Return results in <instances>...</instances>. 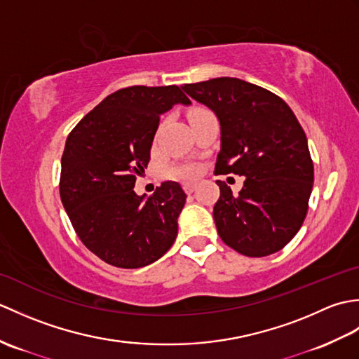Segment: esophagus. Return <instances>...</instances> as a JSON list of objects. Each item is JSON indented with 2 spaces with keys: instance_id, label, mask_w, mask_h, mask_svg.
<instances>
[{
  "instance_id": "34e87169",
  "label": "esophagus",
  "mask_w": 359,
  "mask_h": 359,
  "mask_svg": "<svg viewBox=\"0 0 359 359\" xmlns=\"http://www.w3.org/2000/svg\"><path fill=\"white\" fill-rule=\"evenodd\" d=\"M184 189H185V193L191 194V193L196 191V184H193V182H185V184H184Z\"/></svg>"
}]
</instances>
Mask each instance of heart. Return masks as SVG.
I'll return each mask as SVG.
<instances>
[{
	"label": "heart",
	"instance_id": "1",
	"mask_svg": "<svg viewBox=\"0 0 359 359\" xmlns=\"http://www.w3.org/2000/svg\"><path fill=\"white\" fill-rule=\"evenodd\" d=\"M203 108H196L191 112H189V116H193L194 112L197 111H202ZM188 116V117H189ZM175 175H180V177H193V175L197 174V168L196 166H184V168H177V170H174Z\"/></svg>",
	"mask_w": 359,
	"mask_h": 359
}]
</instances>
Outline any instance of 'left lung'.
I'll return each mask as SVG.
<instances>
[{
  "label": "left lung",
  "instance_id": "left-lung-1",
  "mask_svg": "<svg viewBox=\"0 0 359 359\" xmlns=\"http://www.w3.org/2000/svg\"><path fill=\"white\" fill-rule=\"evenodd\" d=\"M182 89L220 121L215 172L247 177L236 196L216 180L220 197L212 216L220 239L248 257L276 253L302 226L313 188V160L299 121L280 97L239 79Z\"/></svg>",
  "mask_w": 359,
  "mask_h": 359
}]
</instances>
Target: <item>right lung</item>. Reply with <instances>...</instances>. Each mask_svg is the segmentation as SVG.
I'll list each match as a JSON object with an SVG mask.
<instances>
[{
    "instance_id": "obj_1",
    "label": "right lung",
    "mask_w": 359,
    "mask_h": 359,
    "mask_svg": "<svg viewBox=\"0 0 359 359\" xmlns=\"http://www.w3.org/2000/svg\"><path fill=\"white\" fill-rule=\"evenodd\" d=\"M189 104L179 86L118 89L67 135L60 197L86 248L118 269H140L162 257L177 236L187 194L163 182L149 197L134 191L151 158L160 116Z\"/></svg>"
}]
</instances>
